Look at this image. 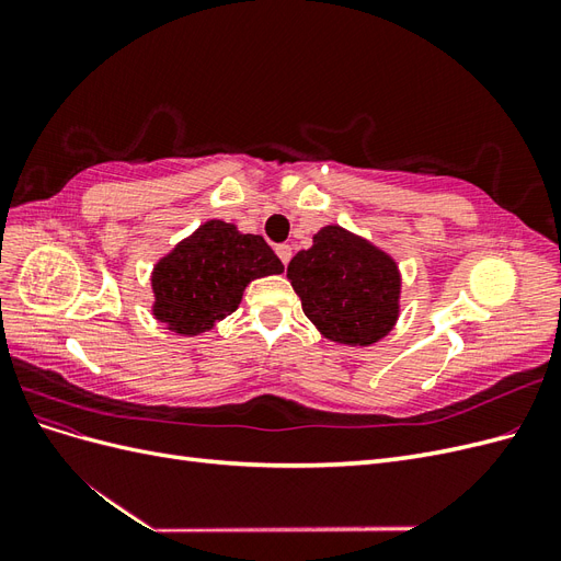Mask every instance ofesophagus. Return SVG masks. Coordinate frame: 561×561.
Instances as JSON below:
<instances>
[{
    "label": "esophagus",
    "instance_id": "34e87169",
    "mask_svg": "<svg viewBox=\"0 0 561 561\" xmlns=\"http://www.w3.org/2000/svg\"><path fill=\"white\" fill-rule=\"evenodd\" d=\"M276 254L280 257V262L287 266V264H290V260H293V248L287 245V243H280V245H276Z\"/></svg>",
    "mask_w": 561,
    "mask_h": 561
}]
</instances>
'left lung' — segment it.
<instances>
[{"instance_id":"left-lung-1","label":"left lung","mask_w":561,"mask_h":561,"mask_svg":"<svg viewBox=\"0 0 561 561\" xmlns=\"http://www.w3.org/2000/svg\"><path fill=\"white\" fill-rule=\"evenodd\" d=\"M301 309L318 332L336 344L369 346L400 316L398 262L363 236L339 225L322 227L309 250L287 264Z\"/></svg>"}]
</instances>
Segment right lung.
I'll list each match as a JSON object with an SVG mask.
<instances>
[{
	"instance_id": "add662e5",
	"label": "right lung",
	"mask_w": 561,
	"mask_h": 561,
	"mask_svg": "<svg viewBox=\"0 0 561 561\" xmlns=\"http://www.w3.org/2000/svg\"><path fill=\"white\" fill-rule=\"evenodd\" d=\"M283 274V262L257 233L208 219L151 271V313L165 330L196 336L231 316L254 278Z\"/></svg>"
}]
</instances>
